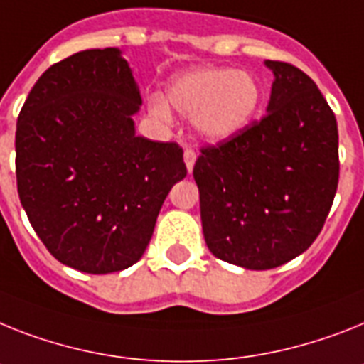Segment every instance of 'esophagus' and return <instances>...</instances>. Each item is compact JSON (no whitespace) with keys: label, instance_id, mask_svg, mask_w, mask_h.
<instances>
[{"label":"esophagus","instance_id":"obj_1","mask_svg":"<svg viewBox=\"0 0 364 364\" xmlns=\"http://www.w3.org/2000/svg\"><path fill=\"white\" fill-rule=\"evenodd\" d=\"M195 160H197V154H195V150L186 149L184 150V164H186V167H188V173H191V171H193Z\"/></svg>","mask_w":364,"mask_h":364}]
</instances>
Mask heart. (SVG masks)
I'll list each match as a JSON object with an SVG mask.
<instances>
[{"label":"heart","mask_w":364,"mask_h":364,"mask_svg":"<svg viewBox=\"0 0 364 364\" xmlns=\"http://www.w3.org/2000/svg\"><path fill=\"white\" fill-rule=\"evenodd\" d=\"M164 104L152 100V111L165 119L169 107L193 117V130L206 141L221 143L242 134L257 117L262 89L253 74L232 68H197L173 77Z\"/></svg>","instance_id":"1"}]
</instances>
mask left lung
Masks as SVG:
<instances>
[{
  "mask_svg": "<svg viewBox=\"0 0 364 364\" xmlns=\"http://www.w3.org/2000/svg\"><path fill=\"white\" fill-rule=\"evenodd\" d=\"M264 65L275 77L266 117L204 146L193 167L206 245L245 269L307 251L338 184L337 119L320 89L288 63Z\"/></svg>",
  "mask_w": 364,
  "mask_h": 364,
  "instance_id": "8db88e82",
  "label": "left lung"
}]
</instances>
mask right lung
Here are the masks:
<instances>
[{"instance_id":"add662e5","label":"right lung","mask_w":364,"mask_h":364,"mask_svg":"<svg viewBox=\"0 0 364 364\" xmlns=\"http://www.w3.org/2000/svg\"><path fill=\"white\" fill-rule=\"evenodd\" d=\"M139 87L119 48L48 68L16 122L20 203L46 249L83 273L143 257L171 188L188 175L176 143L135 134Z\"/></svg>"}]
</instances>
